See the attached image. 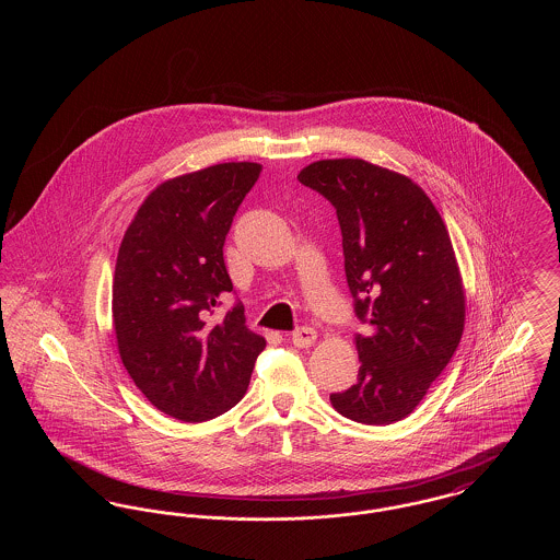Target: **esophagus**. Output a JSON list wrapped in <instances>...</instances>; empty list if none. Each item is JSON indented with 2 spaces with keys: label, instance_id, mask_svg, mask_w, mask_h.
<instances>
[{
  "label": "esophagus",
  "instance_id": "1",
  "mask_svg": "<svg viewBox=\"0 0 560 560\" xmlns=\"http://www.w3.org/2000/svg\"><path fill=\"white\" fill-rule=\"evenodd\" d=\"M293 347L308 348L317 342V331L313 327H300L292 334Z\"/></svg>",
  "mask_w": 560,
  "mask_h": 560
}]
</instances>
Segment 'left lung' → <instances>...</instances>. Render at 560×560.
I'll return each mask as SVG.
<instances>
[{"label": "left lung", "mask_w": 560, "mask_h": 560, "mask_svg": "<svg viewBox=\"0 0 560 560\" xmlns=\"http://www.w3.org/2000/svg\"><path fill=\"white\" fill-rule=\"evenodd\" d=\"M298 180L336 208L354 311L370 325L354 336L357 384L329 400L361 424L399 422L462 340L466 292L450 231L424 188L370 161H313Z\"/></svg>", "instance_id": "8db88e82"}]
</instances>
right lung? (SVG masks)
<instances>
[{
    "label": "right lung",
    "instance_id": "add662e5",
    "mask_svg": "<svg viewBox=\"0 0 560 560\" xmlns=\"http://www.w3.org/2000/svg\"><path fill=\"white\" fill-rule=\"evenodd\" d=\"M262 172L229 161L153 188L121 240L113 277L117 350L133 384L180 422H208L235 407L267 340L245 327L222 247L243 197Z\"/></svg>",
    "mask_w": 560,
    "mask_h": 560
}]
</instances>
